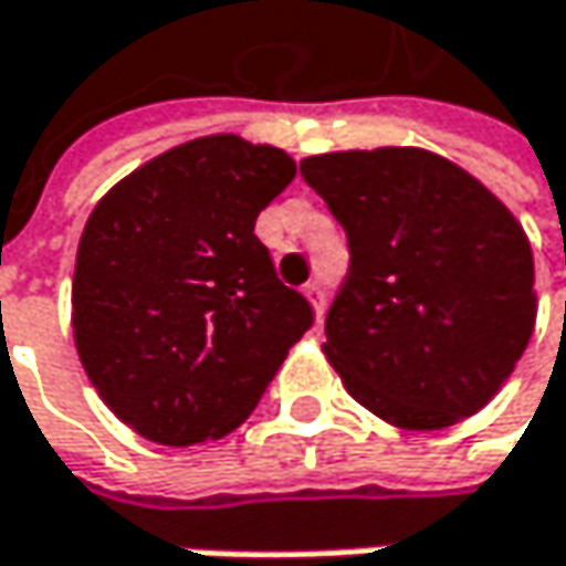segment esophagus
Masks as SVG:
<instances>
[{
	"mask_svg": "<svg viewBox=\"0 0 566 566\" xmlns=\"http://www.w3.org/2000/svg\"><path fill=\"white\" fill-rule=\"evenodd\" d=\"M304 297L311 301V307H314V317L321 321V317H324V307H327V294H324V284H321V282L304 284Z\"/></svg>",
	"mask_w": 566,
	"mask_h": 566,
	"instance_id": "esophagus-1",
	"label": "esophagus"
}]
</instances>
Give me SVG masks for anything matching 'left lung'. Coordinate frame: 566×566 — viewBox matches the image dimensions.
<instances>
[{
  "instance_id": "left-lung-1",
  "label": "left lung",
  "mask_w": 566,
  "mask_h": 566,
  "mask_svg": "<svg viewBox=\"0 0 566 566\" xmlns=\"http://www.w3.org/2000/svg\"><path fill=\"white\" fill-rule=\"evenodd\" d=\"M301 178L349 239L324 343L346 391L405 431L453 428L486 408L538 317L535 255L512 210L415 145L311 155Z\"/></svg>"
}]
</instances>
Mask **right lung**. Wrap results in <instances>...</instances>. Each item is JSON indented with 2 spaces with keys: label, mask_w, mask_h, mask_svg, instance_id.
<instances>
[{
  "label": "right lung",
  "mask_w": 566,
  "mask_h": 566,
  "mask_svg": "<svg viewBox=\"0 0 566 566\" xmlns=\"http://www.w3.org/2000/svg\"><path fill=\"white\" fill-rule=\"evenodd\" d=\"M294 158L200 135L113 184L77 245L71 327L86 379L145 440L190 447L235 431L311 327L275 279L259 213Z\"/></svg>",
  "instance_id": "add662e5"
}]
</instances>
